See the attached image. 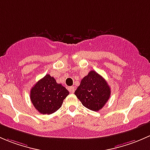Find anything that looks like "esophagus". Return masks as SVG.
<instances>
[{
	"instance_id": "esophagus-1",
	"label": "esophagus",
	"mask_w": 150,
	"mask_h": 150,
	"mask_svg": "<svg viewBox=\"0 0 150 150\" xmlns=\"http://www.w3.org/2000/svg\"><path fill=\"white\" fill-rule=\"evenodd\" d=\"M68 89H69V92H71V93H74V86H69V87L68 88Z\"/></svg>"
}]
</instances>
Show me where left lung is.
I'll use <instances>...</instances> for the list:
<instances>
[{
  "label": "left lung",
  "mask_w": 150,
  "mask_h": 150,
  "mask_svg": "<svg viewBox=\"0 0 150 150\" xmlns=\"http://www.w3.org/2000/svg\"><path fill=\"white\" fill-rule=\"evenodd\" d=\"M74 94L86 108L99 111L109 100L110 88L102 76L91 71L81 79Z\"/></svg>",
  "instance_id": "obj_1"
}]
</instances>
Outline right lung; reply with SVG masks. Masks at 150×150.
Returning <instances> with one entry per match:
<instances>
[{
  "mask_svg": "<svg viewBox=\"0 0 150 150\" xmlns=\"http://www.w3.org/2000/svg\"><path fill=\"white\" fill-rule=\"evenodd\" d=\"M69 92L58 84L50 74L38 81L30 91V99L34 107L42 114H52L61 107Z\"/></svg>",
  "mask_w": 150,
  "mask_h": 150,
  "instance_id": "right-lung-1",
  "label": "right lung"
}]
</instances>
